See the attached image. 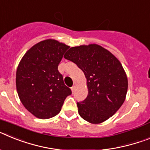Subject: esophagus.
<instances>
[{
    "label": "esophagus",
    "mask_w": 150,
    "mask_h": 150,
    "mask_svg": "<svg viewBox=\"0 0 150 150\" xmlns=\"http://www.w3.org/2000/svg\"><path fill=\"white\" fill-rule=\"evenodd\" d=\"M71 90H72V91H73V92H74V90H75V86H74L71 87Z\"/></svg>",
    "instance_id": "34e87169"
}]
</instances>
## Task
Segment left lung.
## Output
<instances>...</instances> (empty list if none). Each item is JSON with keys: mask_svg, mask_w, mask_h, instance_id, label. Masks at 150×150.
<instances>
[{"mask_svg": "<svg viewBox=\"0 0 150 150\" xmlns=\"http://www.w3.org/2000/svg\"><path fill=\"white\" fill-rule=\"evenodd\" d=\"M64 59L76 64L87 79L88 96L77 102L83 120L98 124L108 120L124 103L128 79L120 61L100 46L71 47Z\"/></svg>", "mask_w": 150, "mask_h": 150, "instance_id": "1", "label": "left lung"}]
</instances>
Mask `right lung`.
Here are the masks:
<instances>
[{
  "label": "right lung",
  "mask_w": 150,
  "mask_h": 150,
  "mask_svg": "<svg viewBox=\"0 0 150 150\" xmlns=\"http://www.w3.org/2000/svg\"><path fill=\"white\" fill-rule=\"evenodd\" d=\"M68 46L55 40H46L25 54L16 71V89L26 109L36 117L50 119L61 111L71 95L58 67Z\"/></svg>",
  "instance_id": "add662e5"
}]
</instances>
